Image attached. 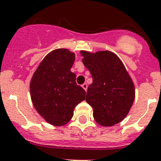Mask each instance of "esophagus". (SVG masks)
<instances>
[{"mask_svg":"<svg viewBox=\"0 0 161 161\" xmlns=\"http://www.w3.org/2000/svg\"><path fill=\"white\" fill-rule=\"evenodd\" d=\"M82 88L84 89L85 91H86V89H87V84H86V82H85V83H83V84L82 85Z\"/></svg>","mask_w":161,"mask_h":161,"instance_id":"1","label":"esophagus"}]
</instances>
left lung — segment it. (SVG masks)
Returning <instances> with one entry per match:
<instances>
[{"mask_svg":"<svg viewBox=\"0 0 161 161\" xmlns=\"http://www.w3.org/2000/svg\"><path fill=\"white\" fill-rule=\"evenodd\" d=\"M82 62L92 77L86 101L93 108V117L103 126L122 121L135 100V86L125 66L109 51L96 53L81 51Z\"/></svg>","mask_w":161,"mask_h":161,"instance_id":"1","label":"left lung"}]
</instances>
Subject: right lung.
I'll return each mask as SVG.
<instances>
[{
  "mask_svg": "<svg viewBox=\"0 0 161 161\" xmlns=\"http://www.w3.org/2000/svg\"><path fill=\"white\" fill-rule=\"evenodd\" d=\"M75 59L69 50H53L41 61L31 81V97L36 111L56 126L69 122L75 106L85 100L86 92L77 85L76 75L70 71Z\"/></svg>",
  "mask_w": 161,
  "mask_h": 161,
  "instance_id": "1",
  "label": "right lung"
}]
</instances>
